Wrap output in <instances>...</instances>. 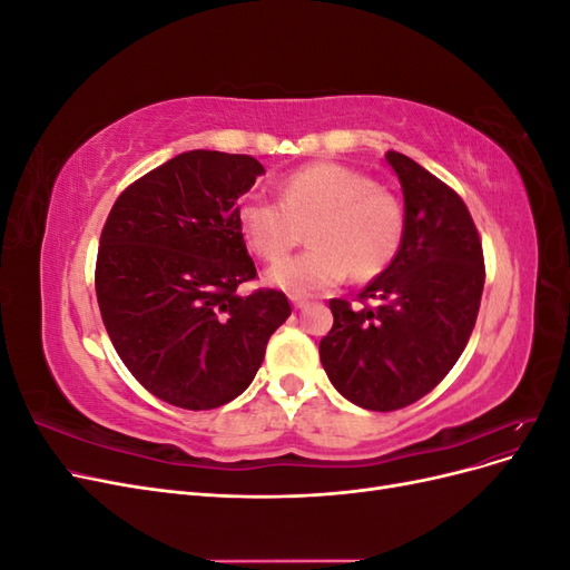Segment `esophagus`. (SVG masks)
<instances>
[{"label":"esophagus","instance_id":"34e87169","mask_svg":"<svg viewBox=\"0 0 570 570\" xmlns=\"http://www.w3.org/2000/svg\"><path fill=\"white\" fill-rule=\"evenodd\" d=\"M289 302H292V306H295V308H304L308 304V299H304V297H289Z\"/></svg>","mask_w":570,"mask_h":570}]
</instances>
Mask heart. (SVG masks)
Listing matches in <instances>:
<instances>
[{
    "mask_svg": "<svg viewBox=\"0 0 570 570\" xmlns=\"http://www.w3.org/2000/svg\"><path fill=\"white\" fill-rule=\"evenodd\" d=\"M278 202L252 195L237 206V230L264 262L281 258L302 239L306 252L266 273V283L292 297H308L340 285L352 271L373 281L396 258L406 218L400 199L373 178L335 161H314L275 185Z\"/></svg>",
    "mask_w": 570,
    "mask_h": 570,
    "instance_id": "obj_1",
    "label": "heart"
}]
</instances>
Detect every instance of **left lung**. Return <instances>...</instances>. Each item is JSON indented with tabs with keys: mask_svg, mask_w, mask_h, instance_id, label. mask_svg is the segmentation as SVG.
Returning a JSON list of instances; mask_svg holds the SVG:
<instances>
[{
	"mask_svg": "<svg viewBox=\"0 0 570 570\" xmlns=\"http://www.w3.org/2000/svg\"><path fill=\"white\" fill-rule=\"evenodd\" d=\"M385 161L404 193L402 249L361 292L364 306L331 299L335 323L318 347L333 387L368 411L419 402L452 371L485 285L482 245L461 197L400 151Z\"/></svg>",
	"mask_w": 570,
	"mask_h": 570,
	"instance_id": "1",
	"label": "left lung"
}]
</instances>
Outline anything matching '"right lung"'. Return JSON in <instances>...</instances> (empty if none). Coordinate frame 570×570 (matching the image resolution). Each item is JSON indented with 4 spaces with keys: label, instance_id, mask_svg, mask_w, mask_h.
I'll return each mask as SVG.
<instances>
[{
    "label": "right lung",
    "instance_id": "1",
    "mask_svg": "<svg viewBox=\"0 0 570 570\" xmlns=\"http://www.w3.org/2000/svg\"><path fill=\"white\" fill-rule=\"evenodd\" d=\"M264 174L247 154L183 151L135 180L101 230V321L137 383L168 404L233 402L289 316L278 289L237 295L256 275L237 199Z\"/></svg>",
    "mask_w": 570,
    "mask_h": 570
}]
</instances>
